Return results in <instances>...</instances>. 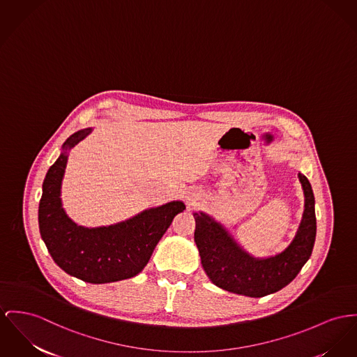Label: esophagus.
I'll return each mask as SVG.
<instances>
[{
  "mask_svg": "<svg viewBox=\"0 0 357 357\" xmlns=\"http://www.w3.org/2000/svg\"><path fill=\"white\" fill-rule=\"evenodd\" d=\"M185 200H187V204L190 206V207H192V206H195L196 203H197V196L196 195H187L185 196Z\"/></svg>",
  "mask_w": 357,
  "mask_h": 357,
  "instance_id": "obj_1",
  "label": "esophagus"
}]
</instances>
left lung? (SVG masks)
Listing matches in <instances>:
<instances>
[{
	"instance_id": "8db88e82",
	"label": "left lung",
	"mask_w": 357,
	"mask_h": 357,
	"mask_svg": "<svg viewBox=\"0 0 357 357\" xmlns=\"http://www.w3.org/2000/svg\"><path fill=\"white\" fill-rule=\"evenodd\" d=\"M305 195V210L292 241L282 252L256 257L214 216L193 213L195 242L203 269L216 287L250 298H261L289 284L311 256L315 234V200L307 177L298 173Z\"/></svg>"
}]
</instances>
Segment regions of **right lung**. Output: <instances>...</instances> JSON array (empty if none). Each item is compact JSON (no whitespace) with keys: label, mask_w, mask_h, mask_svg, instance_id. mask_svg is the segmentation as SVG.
Instances as JSON below:
<instances>
[{"label":"right lung","mask_w":357,"mask_h":357,"mask_svg":"<svg viewBox=\"0 0 357 357\" xmlns=\"http://www.w3.org/2000/svg\"><path fill=\"white\" fill-rule=\"evenodd\" d=\"M92 130L84 128L70 135L48 169L39 203V230L61 269L86 283L104 284L142 272L173 218L185 210V204L173 200L109 226L85 227L75 223L62 204V181L70 150Z\"/></svg>","instance_id":"right-lung-1"}]
</instances>
